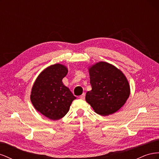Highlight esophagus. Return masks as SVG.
I'll return each instance as SVG.
<instances>
[{"label":"esophagus","instance_id":"34e87169","mask_svg":"<svg viewBox=\"0 0 159 159\" xmlns=\"http://www.w3.org/2000/svg\"><path fill=\"white\" fill-rule=\"evenodd\" d=\"M85 94L84 93H82V94H81V95L80 96V98L81 99H85Z\"/></svg>","mask_w":159,"mask_h":159}]
</instances>
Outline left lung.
I'll use <instances>...</instances> for the list:
<instances>
[{
  "instance_id": "1",
  "label": "left lung",
  "mask_w": 159,
  "mask_h": 159,
  "mask_svg": "<svg viewBox=\"0 0 159 159\" xmlns=\"http://www.w3.org/2000/svg\"><path fill=\"white\" fill-rule=\"evenodd\" d=\"M91 90L85 101L99 115L106 116L121 109L130 95V85L123 72L105 61L98 62L88 68Z\"/></svg>"
}]
</instances>
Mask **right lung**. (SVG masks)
I'll return each mask as SVG.
<instances>
[{"label": "right lung", "mask_w": 159, "mask_h": 159, "mask_svg": "<svg viewBox=\"0 0 159 159\" xmlns=\"http://www.w3.org/2000/svg\"><path fill=\"white\" fill-rule=\"evenodd\" d=\"M68 72V68L63 64L50 66L38 75L31 90L30 100L34 107L54 121L64 117L76 99L62 82Z\"/></svg>", "instance_id": "add662e5"}]
</instances>
